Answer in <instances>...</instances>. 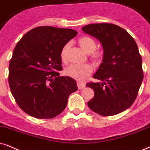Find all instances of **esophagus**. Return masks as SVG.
Instances as JSON below:
<instances>
[{
    "label": "esophagus",
    "mask_w": 150,
    "mask_h": 150,
    "mask_svg": "<svg viewBox=\"0 0 150 150\" xmlns=\"http://www.w3.org/2000/svg\"><path fill=\"white\" fill-rule=\"evenodd\" d=\"M77 87H78V88L80 89V90L81 89H83L85 87V84L84 83L81 82V81H77Z\"/></svg>",
    "instance_id": "34e87169"
}]
</instances>
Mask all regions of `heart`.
I'll return each mask as SVG.
<instances>
[{"mask_svg":"<svg viewBox=\"0 0 150 150\" xmlns=\"http://www.w3.org/2000/svg\"><path fill=\"white\" fill-rule=\"evenodd\" d=\"M78 43L81 48L86 53L90 54L91 57L96 64L101 63L102 59V52L96 51L97 43L91 37H83L79 39ZM71 48V43H68L64 45L61 52V58L62 61L66 62L67 59V54ZM93 72V68L90 64H82V65H75L72 64L66 69L65 73L66 75L71 77L77 80H83L88 77Z\"/></svg>","mask_w":150,"mask_h":150,"instance_id":"b5f03b06","label":"heart"}]
</instances>
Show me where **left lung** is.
I'll use <instances>...</instances> for the list:
<instances>
[{"label": "left lung", "instance_id": "8db88e82", "mask_svg": "<svg viewBox=\"0 0 150 150\" xmlns=\"http://www.w3.org/2000/svg\"><path fill=\"white\" fill-rule=\"evenodd\" d=\"M84 33L102 44L103 58L93 78L99 82L86 86L93 89L88 106L101 115H114L125 111L135 101L143 79L142 58L134 38L114 24H89Z\"/></svg>", "mask_w": 150, "mask_h": 150}]
</instances>
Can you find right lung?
<instances>
[{"label":"right lung","mask_w":150,"mask_h":150,"mask_svg":"<svg viewBox=\"0 0 150 150\" xmlns=\"http://www.w3.org/2000/svg\"><path fill=\"white\" fill-rule=\"evenodd\" d=\"M77 35L72 29L41 26L30 30L15 47L9 65V85L24 112L49 119L65 109L75 80L59 76L63 47Z\"/></svg>","instance_id":"obj_1"}]
</instances>
